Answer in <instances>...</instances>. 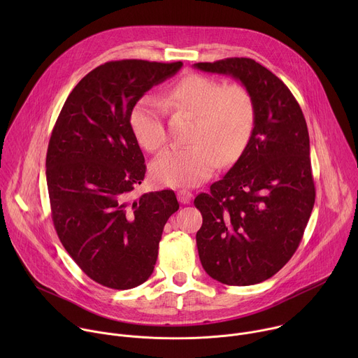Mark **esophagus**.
Segmentation results:
<instances>
[{
  "instance_id": "34e87169",
  "label": "esophagus",
  "mask_w": 358,
  "mask_h": 358,
  "mask_svg": "<svg viewBox=\"0 0 358 358\" xmlns=\"http://www.w3.org/2000/svg\"><path fill=\"white\" fill-rule=\"evenodd\" d=\"M177 198L180 202L182 203H188L191 199H192V192H189L188 189H180L177 192Z\"/></svg>"
}]
</instances>
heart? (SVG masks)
Here are the masks:
<instances>
[{
	"mask_svg": "<svg viewBox=\"0 0 358 358\" xmlns=\"http://www.w3.org/2000/svg\"><path fill=\"white\" fill-rule=\"evenodd\" d=\"M166 103L176 112L194 116L191 145L166 150L151 164V177L167 187H195L207 181L220 164L235 162L246 148L255 127V101L239 83L191 73L166 92ZM136 141L147 151L166 143V127L157 100L138 99L129 113Z\"/></svg>",
	"mask_w": 358,
	"mask_h": 358,
	"instance_id": "1",
	"label": "heart"
}]
</instances>
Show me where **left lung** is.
<instances>
[{
  "instance_id": "8db88e82",
  "label": "left lung",
  "mask_w": 358,
  "mask_h": 358,
  "mask_svg": "<svg viewBox=\"0 0 358 358\" xmlns=\"http://www.w3.org/2000/svg\"><path fill=\"white\" fill-rule=\"evenodd\" d=\"M194 68L232 76L255 101L246 148L208 194L195 196L194 206L202 215L195 236L202 268L224 285H257L293 257L315 206L308 124L287 86L253 59Z\"/></svg>"
}]
</instances>
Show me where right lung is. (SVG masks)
I'll list each match as a JSON object with an SVG mask.
<instances>
[{"instance_id":"1","label":"right lung","mask_w":358,"mask_h":358,"mask_svg":"<svg viewBox=\"0 0 358 358\" xmlns=\"http://www.w3.org/2000/svg\"><path fill=\"white\" fill-rule=\"evenodd\" d=\"M182 62L112 61L71 92L46 152V184L57 234L94 282L131 289L155 271L167 220L180 208L174 191L131 199L145 174L129 113L143 94L174 76Z\"/></svg>"}]
</instances>
